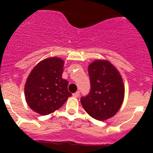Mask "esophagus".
I'll use <instances>...</instances> for the list:
<instances>
[{
    "mask_svg": "<svg viewBox=\"0 0 153 153\" xmlns=\"http://www.w3.org/2000/svg\"><path fill=\"white\" fill-rule=\"evenodd\" d=\"M73 96H74V97H79V91L76 92L75 93H74V94H73Z\"/></svg>",
    "mask_w": 153,
    "mask_h": 153,
    "instance_id": "34e87169",
    "label": "esophagus"
}]
</instances>
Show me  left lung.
Returning a JSON list of instances; mask_svg holds the SVG:
<instances>
[{"mask_svg": "<svg viewBox=\"0 0 153 153\" xmlns=\"http://www.w3.org/2000/svg\"><path fill=\"white\" fill-rule=\"evenodd\" d=\"M90 91L80 102L90 117L104 121L113 117L123 102L125 88L121 75L107 60H97L89 65Z\"/></svg>", "mask_w": 153, "mask_h": 153, "instance_id": "obj_1", "label": "left lung"}]
</instances>
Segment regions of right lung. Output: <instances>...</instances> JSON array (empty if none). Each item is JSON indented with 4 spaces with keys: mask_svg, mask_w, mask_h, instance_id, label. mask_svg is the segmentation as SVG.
Segmentation results:
<instances>
[{
    "mask_svg": "<svg viewBox=\"0 0 153 153\" xmlns=\"http://www.w3.org/2000/svg\"><path fill=\"white\" fill-rule=\"evenodd\" d=\"M63 60L49 57L37 63L27 79L24 93L27 105L42 116L60 109L72 95L68 81L62 78Z\"/></svg>",
    "mask_w": 153,
    "mask_h": 153,
    "instance_id": "1",
    "label": "right lung"
}]
</instances>
